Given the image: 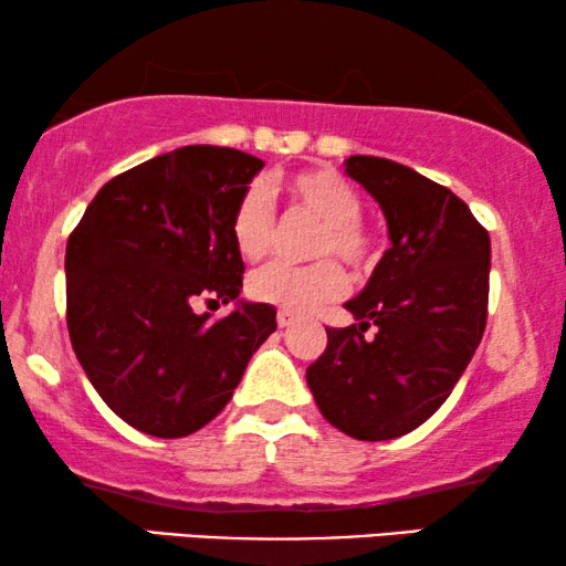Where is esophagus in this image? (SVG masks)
I'll list each match as a JSON object with an SVG mask.
<instances>
[{
  "instance_id": "esophagus-1",
  "label": "esophagus",
  "mask_w": 566,
  "mask_h": 566,
  "mask_svg": "<svg viewBox=\"0 0 566 566\" xmlns=\"http://www.w3.org/2000/svg\"><path fill=\"white\" fill-rule=\"evenodd\" d=\"M293 322H296V316H293L291 312H277V327H281V329L291 327Z\"/></svg>"
}]
</instances>
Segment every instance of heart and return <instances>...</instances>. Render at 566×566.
<instances>
[{
  "label": "heart",
  "mask_w": 566,
  "mask_h": 566,
  "mask_svg": "<svg viewBox=\"0 0 566 566\" xmlns=\"http://www.w3.org/2000/svg\"><path fill=\"white\" fill-rule=\"evenodd\" d=\"M285 192L293 206L322 223L314 239V258L337 254L355 270L374 265L376 250L368 229L360 223V198L343 177L329 169H306L285 180ZM231 242L247 262L268 258L275 242V213L268 192L260 185L247 188L239 196L229 221ZM254 301L277 306L291 314H308L347 291L343 268L332 260L314 262L306 268L270 265L258 270L247 283Z\"/></svg>",
  "instance_id": "heart-1"
}]
</instances>
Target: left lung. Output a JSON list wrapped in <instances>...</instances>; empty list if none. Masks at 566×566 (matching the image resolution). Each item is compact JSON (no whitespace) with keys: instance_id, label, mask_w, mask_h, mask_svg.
Segmentation results:
<instances>
[{"instance_id":"8db88e82","label":"left lung","mask_w":566,"mask_h":566,"mask_svg":"<svg viewBox=\"0 0 566 566\" xmlns=\"http://www.w3.org/2000/svg\"><path fill=\"white\" fill-rule=\"evenodd\" d=\"M345 172L381 208L391 247L345 304L358 324L327 329L306 384L345 436L391 440L438 412L482 343L492 247L469 206L415 169L350 157Z\"/></svg>"}]
</instances>
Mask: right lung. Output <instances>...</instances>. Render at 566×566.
<instances>
[{
  "instance_id": "obj_1",
  "label": "right lung",
  "mask_w": 566,
  "mask_h": 566,
  "mask_svg": "<svg viewBox=\"0 0 566 566\" xmlns=\"http://www.w3.org/2000/svg\"><path fill=\"white\" fill-rule=\"evenodd\" d=\"M265 161L182 146L113 177L66 244V324L76 360L130 428L185 438L213 420L275 332L244 301L231 211ZM234 303L211 323L198 300Z\"/></svg>"
}]
</instances>
